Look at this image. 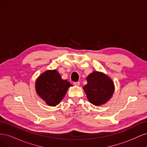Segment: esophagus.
Segmentation results:
<instances>
[{
  "instance_id": "1",
  "label": "esophagus",
  "mask_w": 147,
  "mask_h": 147,
  "mask_svg": "<svg viewBox=\"0 0 147 147\" xmlns=\"http://www.w3.org/2000/svg\"><path fill=\"white\" fill-rule=\"evenodd\" d=\"M74 84L75 86H79L80 84V82H74Z\"/></svg>"
}]
</instances>
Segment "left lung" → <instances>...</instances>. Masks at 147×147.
<instances>
[{
	"instance_id": "8db88e82",
	"label": "left lung",
	"mask_w": 147,
	"mask_h": 147,
	"mask_svg": "<svg viewBox=\"0 0 147 147\" xmlns=\"http://www.w3.org/2000/svg\"><path fill=\"white\" fill-rule=\"evenodd\" d=\"M88 83L83 87L87 98L94 105L106 103L114 92V84L109 77L101 72H93L86 78Z\"/></svg>"
}]
</instances>
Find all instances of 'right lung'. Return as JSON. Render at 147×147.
<instances>
[{
  "mask_svg": "<svg viewBox=\"0 0 147 147\" xmlns=\"http://www.w3.org/2000/svg\"><path fill=\"white\" fill-rule=\"evenodd\" d=\"M71 86L66 80L61 79L56 70L46 71L40 75L35 83L38 95L50 106L58 105Z\"/></svg>",
  "mask_w": 147,
  "mask_h": 147,
  "instance_id": "add662e5",
  "label": "right lung"
}]
</instances>
